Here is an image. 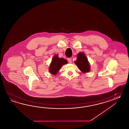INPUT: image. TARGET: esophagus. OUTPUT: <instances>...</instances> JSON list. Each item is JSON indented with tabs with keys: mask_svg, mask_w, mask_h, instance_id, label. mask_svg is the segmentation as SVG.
Returning <instances> with one entry per match:
<instances>
[{
	"mask_svg": "<svg viewBox=\"0 0 129 129\" xmlns=\"http://www.w3.org/2000/svg\"><path fill=\"white\" fill-rule=\"evenodd\" d=\"M67 60L68 61L69 63H72V58H68L67 59Z\"/></svg>",
	"mask_w": 129,
	"mask_h": 129,
	"instance_id": "esophagus-1",
	"label": "esophagus"
}]
</instances>
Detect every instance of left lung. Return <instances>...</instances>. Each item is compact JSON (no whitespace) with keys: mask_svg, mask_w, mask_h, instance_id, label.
<instances>
[{"mask_svg":"<svg viewBox=\"0 0 129 129\" xmlns=\"http://www.w3.org/2000/svg\"><path fill=\"white\" fill-rule=\"evenodd\" d=\"M75 63L77 66L81 71L83 73H88L90 71V65L85 54L80 52L77 54V59Z\"/></svg>","mask_w":129,"mask_h":129,"instance_id":"1","label":"left lung"}]
</instances>
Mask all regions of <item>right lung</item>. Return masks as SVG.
Wrapping results in <instances>:
<instances>
[{"label": "right lung", "instance_id": "right-lung-1", "mask_svg": "<svg viewBox=\"0 0 129 129\" xmlns=\"http://www.w3.org/2000/svg\"><path fill=\"white\" fill-rule=\"evenodd\" d=\"M58 56V54H56L53 56L49 67L50 73L54 76L57 74L62 66L68 63V61L66 59L59 58Z\"/></svg>", "mask_w": 129, "mask_h": 129}]
</instances>
